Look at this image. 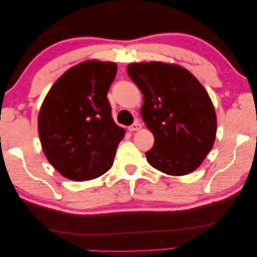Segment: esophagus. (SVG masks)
Here are the masks:
<instances>
[{
	"mask_svg": "<svg viewBox=\"0 0 257 257\" xmlns=\"http://www.w3.org/2000/svg\"><path fill=\"white\" fill-rule=\"evenodd\" d=\"M141 127H142L141 124L137 120V121H134V123L131 126H128V130L131 132H133V131H139V130H140Z\"/></svg>",
	"mask_w": 257,
	"mask_h": 257,
	"instance_id": "1",
	"label": "esophagus"
}]
</instances>
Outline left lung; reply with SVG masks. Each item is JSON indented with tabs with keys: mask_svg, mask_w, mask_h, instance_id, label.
<instances>
[{
	"mask_svg": "<svg viewBox=\"0 0 257 257\" xmlns=\"http://www.w3.org/2000/svg\"><path fill=\"white\" fill-rule=\"evenodd\" d=\"M127 74L144 94L141 117L155 137L146 153L149 164L170 175L191 173L216 134L215 110L204 86L187 69L159 61L131 64Z\"/></svg>",
	"mask_w": 257,
	"mask_h": 257,
	"instance_id": "left-lung-1",
	"label": "left lung"
}]
</instances>
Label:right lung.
I'll use <instances>...</instances> for the list:
<instances>
[{
    "mask_svg": "<svg viewBox=\"0 0 257 257\" xmlns=\"http://www.w3.org/2000/svg\"><path fill=\"white\" fill-rule=\"evenodd\" d=\"M113 62L71 67L53 84L39 113L42 148L59 173L73 181L99 178L112 166L125 130L111 117L107 98Z\"/></svg>",
    "mask_w": 257,
    "mask_h": 257,
    "instance_id": "obj_1",
    "label": "right lung"
}]
</instances>
